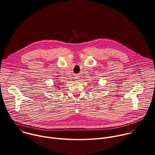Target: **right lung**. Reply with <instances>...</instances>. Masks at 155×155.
Returning a JSON list of instances; mask_svg holds the SVG:
<instances>
[{
    "mask_svg": "<svg viewBox=\"0 0 155 155\" xmlns=\"http://www.w3.org/2000/svg\"><path fill=\"white\" fill-rule=\"evenodd\" d=\"M55 85H59V84H55ZM58 86H57V87H58Z\"/></svg>",
    "mask_w": 155,
    "mask_h": 155,
    "instance_id": "add662e5",
    "label": "right lung"
}]
</instances>
